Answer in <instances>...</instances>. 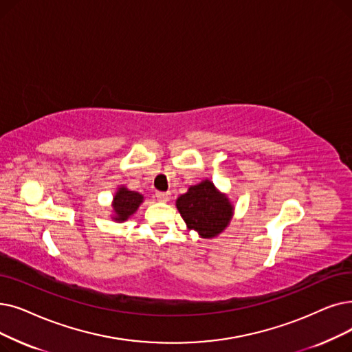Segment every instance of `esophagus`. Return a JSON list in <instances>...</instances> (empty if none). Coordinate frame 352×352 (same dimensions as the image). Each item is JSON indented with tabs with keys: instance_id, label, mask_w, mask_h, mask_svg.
Returning <instances> with one entry per match:
<instances>
[{
	"instance_id": "esophagus-1",
	"label": "esophagus",
	"mask_w": 352,
	"mask_h": 352,
	"mask_svg": "<svg viewBox=\"0 0 352 352\" xmlns=\"http://www.w3.org/2000/svg\"><path fill=\"white\" fill-rule=\"evenodd\" d=\"M155 197H157V200L158 201H161V203H166V201H170V198H171V192H157L155 194Z\"/></svg>"
}]
</instances>
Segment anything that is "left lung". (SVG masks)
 Returning a JSON list of instances; mask_svg holds the SVG:
<instances>
[{"instance_id": "obj_1", "label": "left lung", "mask_w": 352, "mask_h": 352, "mask_svg": "<svg viewBox=\"0 0 352 352\" xmlns=\"http://www.w3.org/2000/svg\"><path fill=\"white\" fill-rule=\"evenodd\" d=\"M175 206L188 230L197 232L201 239H214L221 234L234 216L230 198L207 178L179 195Z\"/></svg>"}]
</instances>
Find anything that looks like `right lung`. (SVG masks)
<instances>
[{
	"instance_id": "add662e5",
	"label": "right lung",
	"mask_w": 352,
	"mask_h": 352,
	"mask_svg": "<svg viewBox=\"0 0 352 352\" xmlns=\"http://www.w3.org/2000/svg\"><path fill=\"white\" fill-rule=\"evenodd\" d=\"M144 195L138 191H131L125 186L118 187L112 198L111 219L116 223H124L131 219L144 203Z\"/></svg>"
}]
</instances>
